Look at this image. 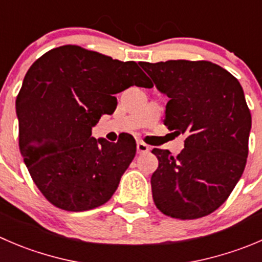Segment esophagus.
Masks as SVG:
<instances>
[{"label": "esophagus", "instance_id": "obj_1", "mask_svg": "<svg viewBox=\"0 0 262 262\" xmlns=\"http://www.w3.org/2000/svg\"><path fill=\"white\" fill-rule=\"evenodd\" d=\"M149 146L148 144L143 143V142H137V152L138 154H147L149 151Z\"/></svg>", "mask_w": 262, "mask_h": 262}]
</instances>
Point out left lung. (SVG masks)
<instances>
[{"label":"left lung","instance_id":"1","mask_svg":"<svg viewBox=\"0 0 262 262\" xmlns=\"http://www.w3.org/2000/svg\"><path fill=\"white\" fill-rule=\"evenodd\" d=\"M139 65L169 97L164 124L185 136L178 156L152 149L159 160L151 177L155 205L175 219L206 216L227 201L247 162L251 113L242 87L210 61Z\"/></svg>","mask_w":262,"mask_h":262}]
</instances>
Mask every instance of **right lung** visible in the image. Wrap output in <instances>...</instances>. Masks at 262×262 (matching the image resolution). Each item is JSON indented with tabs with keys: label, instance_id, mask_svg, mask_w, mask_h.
<instances>
[{
	"label": "right lung",
	"instance_id": "1",
	"mask_svg": "<svg viewBox=\"0 0 262 262\" xmlns=\"http://www.w3.org/2000/svg\"><path fill=\"white\" fill-rule=\"evenodd\" d=\"M152 83L134 61L67 45L40 56L29 68L16 97L19 147L33 182L46 199L67 211L106 204L136 156L132 136L116 143L93 138L115 95Z\"/></svg>",
	"mask_w": 262,
	"mask_h": 262
}]
</instances>
